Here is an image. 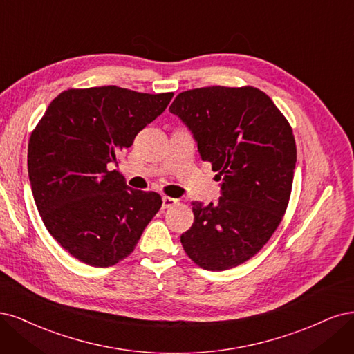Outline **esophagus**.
I'll return each instance as SVG.
<instances>
[{
  "instance_id": "esophagus-1",
  "label": "esophagus",
  "mask_w": 354,
  "mask_h": 354,
  "mask_svg": "<svg viewBox=\"0 0 354 354\" xmlns=\"http://www.w3.org/2000/svg\"><path fill=\"white\" fill-rule=\"evenodd\" d=\"M178 204V200L176 198H172V197H163L162 198V207L163 209H169V207H174Z\"/></svg>"
}]
</instances>
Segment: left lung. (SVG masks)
<instances>
[{
    "mask_svg": "<svg viewBox=\"0 0 354 354\" xmlns=\"http://www.w3.org/2000/svg\"><path fill=\"white\" fill-rule=\"evenodd\" d=\"M169 110L222 180L219 203H191L194 223L180 235L182 247L203 269L241 265L269 241L287 210L297 162L290 123L253 86L184 91Z\"/></svg>",
    "mask_w": 354,
    "mask_h": 354,
    "instance_id": "8db88e82",
    "label": "left lung"
}]
</instances>
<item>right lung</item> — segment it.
<instances>
[{"mask_svg": "<svg viewBox=\"0 0 354 354\" xmlns=\"http://www.w3.org/2000/svg\"><path fill=\"white\" fill-rule=\"evenodd\" d=\"M174 93L115 85L57 95L28 144V172L42 222L67 253L95 268L128 257L162 207L153 191L132 189L109 170L136 133L160 116Z\"/></svg>", "mask_w": 354, "mask_h": 354, "instance_id": "right-lung-1", "label": "right lung"}]
</instances>
